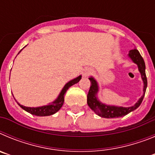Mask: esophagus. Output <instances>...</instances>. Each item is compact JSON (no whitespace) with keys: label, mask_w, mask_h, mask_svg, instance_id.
Listing matches in <instances>:
<instances>
[{"label":"esophagus","mask_w":155,"mask_h":155,"mask_svg":"<svg viewBox=\"0 0 155 155\" xmlns=\"http://www.w3.org/2000/svg\"><path fill=\"white\" fill-rule=\"evenodd\" d=\"M92 73V71L89 68H86L84 70V72H83V77L86 78V77H88Z\"/></svg>","instance_id":"1"}]
</instances>
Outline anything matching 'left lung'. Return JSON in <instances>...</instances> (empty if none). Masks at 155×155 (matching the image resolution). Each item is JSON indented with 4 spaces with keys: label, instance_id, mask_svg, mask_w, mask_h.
Returning a JSON list of instances; mask_svg holds the SVG:
<instances>
[{
    "label": "left lung",
    "instance_id": "8db88e82",
    "mask_svg": "<svg viewBox=\"0 0 155 155\" xmlns=\"http://www.w3.org/2000/svg\"><path fill=\"white\" fill-rule=\"evenodd\" d=\"M128 57L129 58H130V60L134 64L137 65L138 71L141 75L142 81L143 82V95L139 98V100L136 103L130 107H123V106H116V105H106V104L100 102L99 99L98 98L97 94H98V90H99V86H98L97 81L92 76H91L88 78L91 81V85L90 87L89 91L87 93V103L94 113L102 118H118V117L126 116L132 111L137 109L143 101L147 86V77H146V73H145V68H145L144 61H143L141 55L140 54L139 51L136 49L130 50L128 53Z\"/></svg>",
    "mask_w": 155,
    "mask_h": 155
}]
</instances>
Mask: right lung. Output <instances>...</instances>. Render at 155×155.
Returning <instances> with one entry per match:
<instances>
[{
  "label": "right lung",
  "mask_w": 155,
  "mask_h": 155,
  "mask_svg": "<svg viewBox=\"0 0 155 155\" xmlns=\"http://www.w3.org/2000/svg\"><path fill=\"white\" fill-rule=\"evenodd\" d=\"M21 50H20V52H21ZM20 52H19V53H20ZM81 75L77 77L76 78H74L73 80H71L70 81H68V83L64 86V87H63L62 90H61V93L59 94L58 97H57V98H56L53 102L49 103L46 105H42V106H39V107H26V106H24V105L19 104L18 102L17 103L18 104L19 106H20L22 109H24L25 111H26V112H28V113H31V114L32 115H35V116H51V115L54 114V113H56L57 112H58V111L61 109V108L62 107V105H64V94H65V93L67 92L68 88H69L71 86L74 85V84H77V83L81 80Z\"/></svg>",
  "instance_id": "add662e5"
}]
</instances>
